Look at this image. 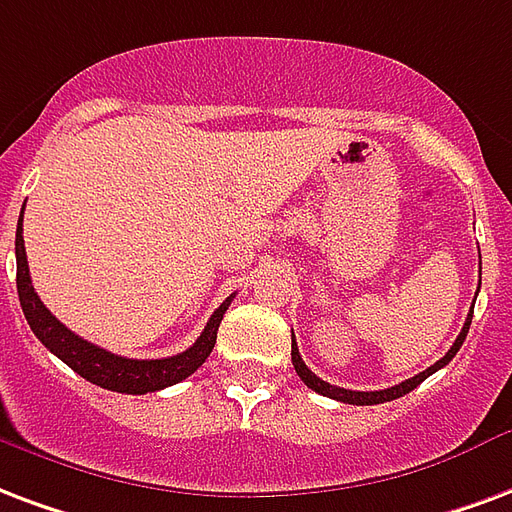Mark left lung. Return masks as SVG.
Wrapping results in <instances>:
<instances>
[{
    "instance_id": "obj_1",
    "label": "left lung",
    "mask_w": 512,
    "mask_h": 512,
    "mask_svg": "<svg viewBox=\"0 0 512 512\" xmlns=\"http://www.w3.org/2000/svg\"><path fill=\"white\" fill-rule=\"evenodd\" d=\"M475 309V306H472ZM472 309H469L467 314V323H464V328H461V333H458V339L453 342V347H450L442 358H439L434 366H429L426 372H420L415 374V377H410V380H404L399 382V385H393V388H385V391H347V388H336V385H331V382H325L320 380L317 374L309 369L304 363V358H301V352H298V344H295L293 339V366H295V372H298V377L312 388L314 393H323V396H328V399H336V401H344V404H382V401H393V399H399V396H404V393H410L418 388L420 382L426 380V377H431V374L437 372V369H442V366H448L453 358H456V352L461 350V344H464V339H467V333H469V325H472Z\"/></svg>"
}]
</instances>
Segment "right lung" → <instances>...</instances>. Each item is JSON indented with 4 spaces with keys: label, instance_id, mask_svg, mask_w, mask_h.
Returning a JSON list of instances; mask_svg holds the SVG:
<instances>
[{
    "label": "right lung",
    "instance_id": "1",
    "mask_svg": "<svg viewBox=\"0 0 512 512\" xmlns=\"http://www.w3.org/2000/svg\"><path fill=\"white\" fill-rule=\"evenodd\" d=\"M24 211L15 227V285H18V301L24 309V317L34 336L54 352L56 358H62L75 374H81L83 380L100 385L105 391L116 393H151L162 391L168 385L187 380L189 374H195L206 363V358L217 344V331L222 323V314L227 312V306L233 301V295L227 298L225 304L219 306L217 312L211 314V320L206 323L203 333L198 336V342L192 344L189 350L170 355V358H157V361H138V358H121L113 352L102 350L97 344L86 342L78 333H73L67 325L56 320L54 314L45 309L40 301V295L34 293L32 276H29V263H26L24 249Z\"/></svg>",
    "mask_w": 512,
    "mask_h": 512
}]
</instances>
